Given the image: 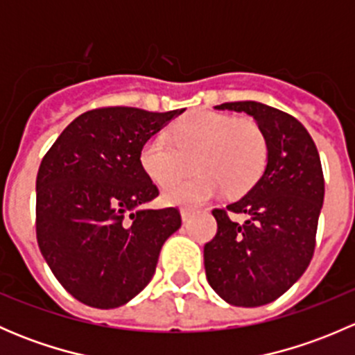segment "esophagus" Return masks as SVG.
I'll return each mask as SVG.
<instances>
[{"instance_id": "obj_1", "label": "esophagus", "mask_w": 355, "mask_h": 355, "mask_svg": "<svg viewBox=\"0 0 355 355\" xmlns=\"http://www.w3.org/2000/svg\"><path fill=\"white\" fill-rule=\"evenodd\" d=\"M182 221H184V223H187V221H189V218H191L192 216V211L191 209H185V207H184V209H182Z\"/></svg>"}]
</instances>
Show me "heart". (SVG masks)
<instances>
[{
	"label": "heart",
	"instance_id": "1",
	"mask_svg": "<svg viewBox=\"0 0 355 355\" xmlns=\"http://www.w3.org/2000/svg\"><path fill=\"white\" fill-rule=\"evenodd\" d=\"M170 141L148 139L139 153L142 171L157 185H167L191 169L200 175L164 189L171 206H196L227 189L232 198L244 196L263 177L268 141L252 118H234L216 111H192L171 127Z\"/></svg>",
	"mask_w": 355,
	"mask_h": 355
}]
</instances>
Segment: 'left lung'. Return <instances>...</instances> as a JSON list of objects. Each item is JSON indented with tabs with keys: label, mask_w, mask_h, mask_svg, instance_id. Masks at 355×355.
Listing matches in <instances>:
<instances>
[{
	"label": "left lung",
	"mask_w": 355,
	"mask_h": 355,
	"mask_svg": "<svg viewBox=\"0 0 355 355\" xmlns=\"http://www.w3.org/2000/svg\"><path fill=\"white\" fill-rule=\"evenodd\" d=\"M214 108L256 120L266 135L268 164L244 198L213 209L218 232L204 245L206 278L232 306H264L284 295L313 259L324 199L321 159L309 132L285 111L256 101ZM232 214L246 221L239 224Z\"/></svg>",
	"instance_id": "1"
}]
</instances>
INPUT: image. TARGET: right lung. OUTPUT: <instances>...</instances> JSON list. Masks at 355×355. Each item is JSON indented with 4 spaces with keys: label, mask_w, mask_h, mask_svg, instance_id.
<instances>
[{
    "label": "right lung",
    "mask_w": 355,
    "mask_h": 355,
    "mask_svg": "<svg viewBox=\"0 0 355 355\" xmlns=\"http://www.w3.org/2000/svg\"><path fill=\"white\" fill-rule=\"evenodd\" d=\"M184 110L108 106L82 113L42 157L35 235L53 275L82 304L113 309L151 282L177 207L142 209L159 194L142 171V144Z\"/></svg>",
    "instance_id": "add662e5"
}]
</instances>
